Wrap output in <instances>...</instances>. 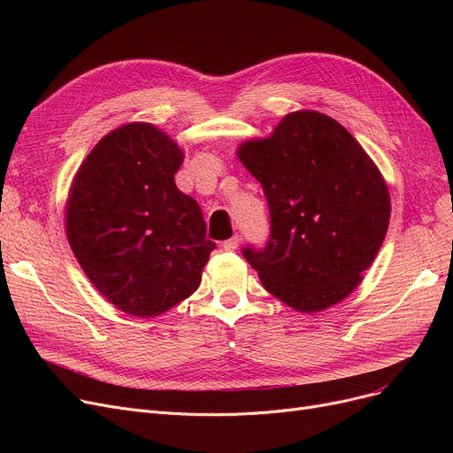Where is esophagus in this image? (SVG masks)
Masks as SVG:
<instances>
[{
	"label": "esophagus",
	"instance_id": "34e87169",
	"mask_svg": "<svg viewBox=\"0 0 453 453\" xmlns=\"http://www.w3.org/2000/svg\"><path fill=\"white\" fill-rule=\"evenodd\" d=\"M239 244H241V239H239V234H233L231 239H227L226 242H222V248L226 250V251H234L236 248H239Z\"/></svg>",
	"mask_w": 453,
	"mask_h": 453
}]
</instances>
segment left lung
Returning <instances> with one entry per match:
<instances>
[{"label":"left lung","instance_id":"1","mask_svg":"<svg viewBox=\"0 0 453 453\" xmlns=\"http://www.w3.org/2000/svg\"><path fill=\"white\" fill-rule=\"evenodd\" d=\"M236 156L270 207L266 248L242 251L263 287L303 314L349 297L391 217L388 183L360 142L336 119L299 110L268 137L244 141Z\"/></svg>","mask_w":453,"mask_h":453}]
</instances>
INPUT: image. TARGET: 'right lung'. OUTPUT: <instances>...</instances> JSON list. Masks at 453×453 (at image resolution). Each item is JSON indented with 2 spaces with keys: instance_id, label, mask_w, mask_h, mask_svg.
<instances>
[{
  "instance_id": "1",
  "label": "right lung",
  "mask_w": 453,
  "mask_h": 453,
  "mask_svg": "<svg viewBox=\"0 0 453 453\" xmlns=\"http://www.w3.org/2000/svg\"><path fill=\"white\" fill-rule=\"evenodd\" d=\"M185 152L150 123L106 134L86 156L65 202L79 265L117 311L156 318L193 294L214 250L195 198L176 187Z\"/></svg>"
}]
</instances>
